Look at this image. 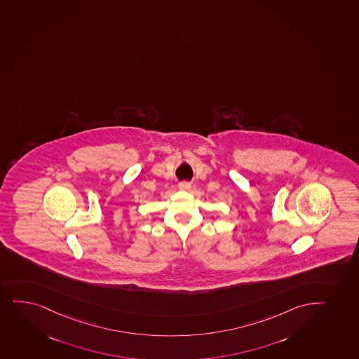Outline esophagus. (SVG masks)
Listing matches in <instances>:
<instances>
[{
  "label": "esophagus",
  "instance_id": "1",
  "mask_svg": "<svg viewBox=\"0 0 359 359\" xmlns=\"http://www.w3.org/2000/svg\"><path fill=\"white\" fill-rule=\"evenodd\" d=\"M179 189H184V191H189L191 189V182H182L179 184Z\"/></svg>",
  "mask_w": 359,
  "mask_h": 359
}]
</instances>
